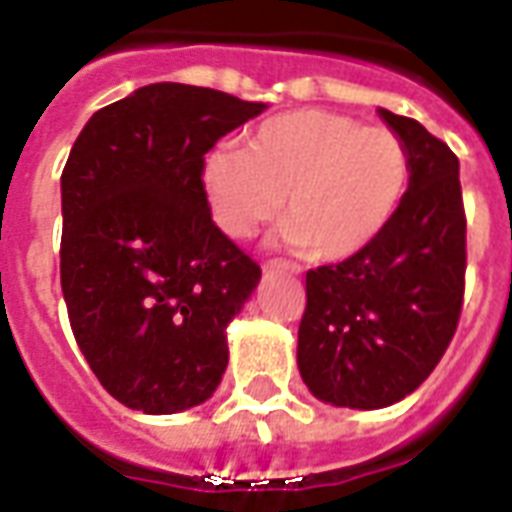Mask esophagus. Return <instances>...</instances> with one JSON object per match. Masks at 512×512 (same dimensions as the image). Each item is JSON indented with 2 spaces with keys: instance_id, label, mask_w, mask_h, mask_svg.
Wrapping results in <instances>:
<instances>
[{
  "instance_id": "obj_1",
  "label": "esophagus",
  "mask_w": 512,
  "mask_h": 512,
  "mask_svg": "<svg viewBox=\"0 0 512 512\" xmlns=\"http://www.w3.org/2000/svg\"><path fill=\"white\" fill-rule=\"evenodd\" d=\"M266 271H285V274H301V266H295L290 260H268Z\"/></svg>"
}]
</instances>
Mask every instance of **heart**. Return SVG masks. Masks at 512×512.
<instances>
[{
	"instance_id": "obj_1",
	"label": "heart",
	"mask_w": 512,
	"mask_h": 512,
	"mask_svg": "<svg viewBox=\"0 0 512 512\" xmlns=\"http://www.w3.org/2000/svg\"><path fill=\"white\" fill-rule=\"evenodd\" d=\"M407 181L410 154L396 132L317 108L263 121L249 149L217 146L200 170L208 214L227 238L252 236L285 198L279 236L323 263L372 244Z\"/></svg>"
}]
</instances>
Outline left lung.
<instances>
[{"instance_id": "8db88e82", "label": "left lung", "mask_w": 512, "mask_h": 512, "mask_svg": "<svg viewBox=\"0 0 512 512\" xmlns=\"http://www.w3.org/2000/svg\"><path fill=\"white\" fill-rule=\"evenodd\" d=\"M407 146L410 187L372 244L306 271L298 369L320 401L380 410L426 380L464 304L467 217L458 157L420 121L380 108Z\"/></svg>"}]
</instances>
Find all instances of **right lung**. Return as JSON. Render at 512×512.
I'll return each instance as SVG.
<instances>
[{"mask_svg": "<svg viewBox=\"0 0 512 512\" xmlns=\"http://www.w3.org/2000/svg\"><path fill=\"white\" fill-rule=\"evenodd\" d=\"M263 102L151 83L86 121L62 170V293L102 388L146 415L198 407L260 266L214 225L200 170Z\"/></svg>", "mask_w": 512, "mask_h": 512, "instance_id": "add662e5", "label": "right lung"}]
</instances>
